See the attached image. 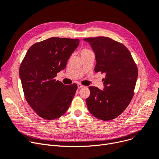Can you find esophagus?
Instances as JSON below:
<instances>
[{"instance_id":"34e87169","label":"esophagus","mask_w":159,"mask_h":159,"mask_svg":"<svg viewBox=\"0 0 159 159\" xmlns=\"http://www.w3.org/2000/svg\"><path fill=\"white\" fill-rule=\"evenodd\" d=\"M84 86L83 85V84H78V89H83V88H84Z\"/></svg>"}]
</instances>
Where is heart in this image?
Masks as SVG:
<instances>
[{
    "mask_svg": "<svg viewBox=\"0 0 159 159\" xmlns=\"http://www.w3.org/2000/svg\"><path fill=\"white\" fill-rule=\"evenodd\" d=\"M91 50L89 48H82L80 50V54H86V53L87 52H90Z\"/></svg>",
    "mask_w": 159,
    "mask_h": 159,
    "instance_id": "1",
    "label": "heart"
}]
</instances>
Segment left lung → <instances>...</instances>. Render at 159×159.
<instances>
[{
  "label": "left lung",
  "mask_w": 159,
  "mask_h": 159,
  "mask_svg": "<svg viewBox=\"0 0 159 159\" xmlns=\"http://www.w3.org/2000/svg\"><path fill=\"white\" fill-rule=\"evenodd\" d=\"M84 40L95 53V72L105 75L103 90L89 88L87 107L96 118L111 120L119 116L132 100L138 75L137 65L126 47L112 39L97 37Z\"/></svg>",
  "instance_id": "1"
}]
</instances>
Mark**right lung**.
I'll use <instances>...</instances> for the list:
<instances>
[{
	"label": "right lung",
	"instance_id": "1",
	"mask_svg": "<svg viewBox=\"0 0 159 159\" xmlns=\"http://www.w3.org/2000/svg\"><path fill=\"white\" fill-rule=\"evenodd\" d=\"M79 44V39L52 37L33 44L23 58L20 76L24 96L41 118L57 119L71 103L77 84L64 85L55 77Z\"/></svg>",
	"mask_w": 159,
	"mask_h": 159
}]
</instances>
